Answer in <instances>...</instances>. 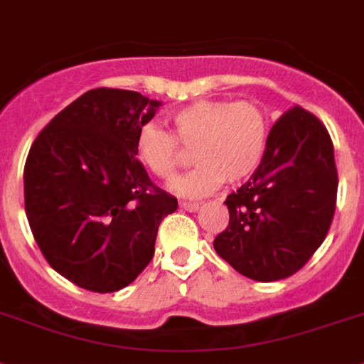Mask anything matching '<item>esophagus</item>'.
I'll return each mask as SVG.
<instances>
[{"instance_id":"obj_1","label":"esophagus","mask_w":364,"mask_h":364,"mask_svg":"<svg viewBox=\"0 0 364 364\" xmlns=\"http://www.w3.org/2000/svg\"><path fill=\"white\" fill-rule=\"evenodd\" d=\"M201 203H198V201H179V207L185 210H188V213H194V210L200 209Z\"/></svg>"}]
</instances>
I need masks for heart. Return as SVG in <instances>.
<instances>
[{
  "mask_svg": "<svg viewBox=\"0 0 364 364\" xmlns=\"http://www.w3.org/2000/svg\"><path fill=\"white\" fill-rule=\"evenodd\" d=\"M173 133L148 122L136 133V155L159 179L176 176L185 148L198 166L172 183L179 196L198 198L224 183L248 179L268 146V116L253 100H198L170 116Z\"/></svg>",
  "mask_w": 364,
  "mask_h": 364,
  "instance_id": "1",
  "label": "heart"
}]
</instances>
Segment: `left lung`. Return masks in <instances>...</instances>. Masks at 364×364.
Listing matches in <instances>:
<instances>
[{
  "label": "left lung",
  "mask_w": 364,
  "mask_h": 364,
  "mask_svg": "<svg viewBox=\"0 0 364 364\" xmlns=\"http://www.w3.org/2000/svg\"><path fill=\"white\" fill-rule=\"evenodd\" d=\"M338 176L326 125L296 105L277 118L255 173L225 198L215 250L255 281L292 276L320 248L337 207Z\"/></svg>",
  "instance_id": "obj_1"
}]
</instances>
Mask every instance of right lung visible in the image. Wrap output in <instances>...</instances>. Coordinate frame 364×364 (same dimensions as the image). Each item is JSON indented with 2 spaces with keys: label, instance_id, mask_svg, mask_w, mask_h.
Wrapping results in <instances>:
<instances>
[{
  "label": "right lung",
  "instance_id": "add662e5",
  "mask_svg": "<svg viewBox=\"0 0 364 364\" xmlns=\"http://www.w3.org/2000/svg\"><path fill=\"white\" fill-rule=\"evenodd\" d=\"M159 105L133 90L94 88L29 149L23 196L33 237L50 267L81 289L105 294L133 283L177 209L136 159V133Z\"/></svg>",
  "mask_w": 364,
  "mask_h": 364
}]
</instances>
